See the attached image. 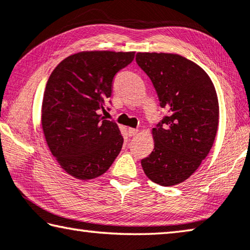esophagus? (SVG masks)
Masks as SVG:
<instances>
[{
	"label": "esophagus",
	"mask_w": 250,
	"mask_h": 250,
	"mask_svg": "<svg viewBox=\"0 0 250 250\" xmlns=\"http://www.w3.org/2000/svg\"><path fill=\"white\" fill-rule=\"evenodd\" d=\"M138 132H139V130H138V129H134V128H129V129H128V133H129L130 137L136 136V134H137Z\"/></svg>",
	"instance_id": "obj_1"
}]
</instances>
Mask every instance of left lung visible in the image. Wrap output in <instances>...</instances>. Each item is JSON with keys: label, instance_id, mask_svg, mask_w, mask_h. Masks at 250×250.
I'll list each match as a JSON object with an SVG mask.
<instances>
[{"label": "left lung", "instance_id": "left-lung-1", "mask_svg": "<svg viewBox=\"0 0 250 250\" xmlns=\"http://www.w3.org/2000/svg\"><path fill=\"white\" fill-rule=\"evenodd\" d=\"M138 65L150 78L168 114L152 129L153 151L141 160L150 180L169 187L187 180L215 141L219 104L209 75L179 54L138 52Z\"/></svg>", "mask_w": 250, "mask_h": 250}]
</instances>
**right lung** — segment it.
<instances>
[{"label": "right lung", "mask_w": 250, "mask_h": 250, "mask_svg": "<svg viewBox=\"0 0 250 250\" xmlns=\"http://www.w3.org/2000/svg\"><path fill=\"white\" fill-rule=\"evenodd\" d=\"M134 52L83 51L57 65L47 80L41 122L47 146L66 173L80 180L100 177L124 145L119 126L104 120L112 81Z\"/></svg>", "instance_id": "1"}]
</instances>
